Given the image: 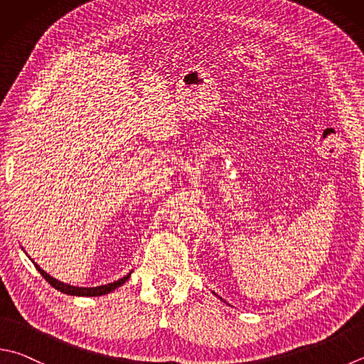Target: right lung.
Masks as SVG:
<instances>
[{
  "label": "right lung",
  "instance_id": "add662e5",
  "mask_svg": "<svg viewBox=\"0 0 364 364\" xmlns=\"http://www.w3.org/2000/svg\"><path fill=\"white\" fill-rule=\"evenodd\" d=\"M31 262H33V259H31ZM34 266H36V269L41 272V276H43L47 280V282H49L53 287L55 290H58V291L65 293V294H71V296H102V294H107V293L114 291L115 289H119V287L125 284L127 280L129 279V276H132V272H128L125 277L115 280V282H111V284L100 285V287H74V285H70V284L60 282V280L52 277L50 274H47L44 269H41V267L36 263H34Z\"/></svg>",
  "mask_w": 364,
  "mask_h": 364
}]
</instances>
